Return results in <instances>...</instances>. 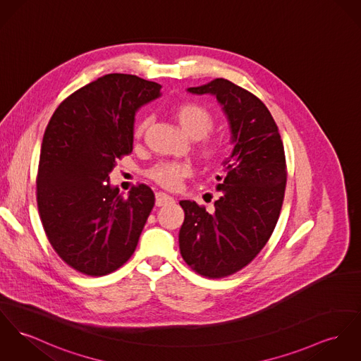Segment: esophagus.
<instances>
[{"instance_id":"34e87169","label":"esophagus","mask_w":361,"mask_h":361,"mask_svg":"<svg viewBox=\"0 0 361 361\" xmlns=\"http://www.w3.org/2000/svg\"><path fill=\"white\" fill-rule=\"evenodd\" d=\"M155 197H157V206H164V204H166L167 202L171 200V197L165 192H157Z\"/></svg>"}]
</instances>
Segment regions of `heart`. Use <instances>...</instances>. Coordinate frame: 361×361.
<instances>
[{"mask_svg":"<svg viewBox=\"0 0 361 361\" xmlns=\"http://www.w3.org/2000/svg\"><path fill=\"white\" fill-rule=\"evenodd\" d=\"M187 174V167L178 164H159L154 170V180L169 191L181 190L184 185V177Z\"/></svg>","mask_w":361,"mask_h":361,"instance_id":"obj_1","label":"heart"}]
</instances>
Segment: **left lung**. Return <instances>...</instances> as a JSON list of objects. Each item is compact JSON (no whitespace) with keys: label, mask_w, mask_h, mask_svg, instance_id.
<instances>
[{"label":"left lung","mask_w":361,"mask_h":361,"mask_svg":"<svg viewBox=\"0 0 361 361\" xmlns=\"http://www.w3.org/2000/svg\"><path fill=\"white\" fill-rule=\"evenodd\" d=\"M188 92L212 115L200 147L220 164L221 184L212 212L180 202V251L200 276L226 278L249 265L276 226L287 178L283 142L269 110L246 89L216 78Z\"/></svg>","instance_id":"1"}]
</instances>
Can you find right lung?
Listing matches in <instances>:
<instances>
[{"label":"right lung","mask_w":361,"mask_h":361,"mask_svg":"<svg viewBox=\"0 0 361 361\" xmlns=\"http://www.w3.org/2000/svg\"><path fill=\"white\" fill-rule=\"evenodd\" d=\"M135 96L104 75L68 96L41 145L39 217L59 257L89 276L121 268L135 252L155 196L144 184L123 197L110 174L133 151Z\"/></svg>","instance_id":"obj_1"}]
</instances>
